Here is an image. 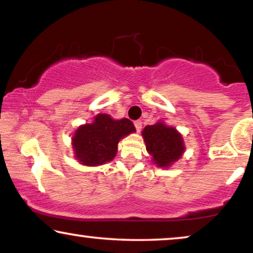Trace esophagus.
<instances>
[{
	"instance_id": "34e87169",
	"label": "esophagus",
	"mask_w": 253,
	"mask_h": 253,
	"mask_svg": "<svg viewBox=\"0 0 253 253\" xmlns=\"http://www.w3.org/2000/svg\"><path fill=\"white\" fill-rule=\"evenodd\" d=\"M134 126H136V130L139 132L141 130V127H143V124H141V121H134Z\"/></svg>"
}]
</instances>
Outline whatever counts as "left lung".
I'll use <instances>...</instances> for the list:
<instances>
[{
    "label": "left lung",
    "instance_id": "obj_1",
    "mask_svg": "<svg viewBox=\"0 0 253 253\" xmlns=\"http://www.w3.org/2000/svg\"><path fill=\"white\" fill-rule=\"evenodd\" d=\"M143 137L146 143V150L153 157L154 164L159 167H168L177 161L183 152L182 136L174 127L159 122L154 126H147L143 130Z\"/></svg>",
    "mask_w": 253,
    "mask_h": 253
}]
</instances>
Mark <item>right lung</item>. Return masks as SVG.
<instances>
[{
  "instance_id": "add662e5",
  "label": "right lung",
  "mask_w": 253,
  "mask_h": 253,
  "mask_svg": "<svg viewBox=\"0 0 253 253\" xmlns=\"http://www.w3.org/2000/svg\"><path fill=\"white\" fill-rule=\"evenodd\" d=\"M134 131L136 127L130 120L115 121L107 114H99L92 124H85L76 131L72 138L76 158L86 166L112 161L121 138Z\"/></svg>"
}]
</instances>
